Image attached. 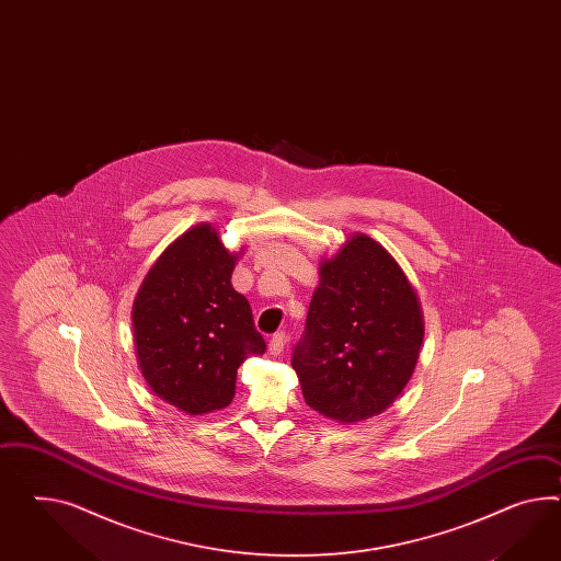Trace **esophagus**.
<instances>
[{"mask_svg": "<svg viewBox=\"0 0 561 561\" xmlns=\"http://www.w3.org/2000/svg\"><path fill=\"white\" fill-rule=\"evenodd\" d=\"M286 343H288V334L284 333V331H277L270 339V351H272L273 355H279L286 348Z\"/></svg>", "mask_w": 561, "mask_h": 561, "instance_id": "34e87169", "label": "esophagus"}]
</instances>
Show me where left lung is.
Wrapping results in <instances>:
<instances>
[{
  "label": "left lung",
  "instance_id": "8db88e82",
  "mask_svg": "<svg viewBox=\"0 0 561 561\" xmlns=\"http://www.w3.org/2000/svg\"><path fill=\"white\" fill-rule=\"evenodd\" d=\"M424 336L416 291L379 242L355 234L320 265L291 351L306 404L339 423L388 409L404 390Z\"/></svg>",
  "mask_w": 561,
  "mask_h": 561
}]
</instances>
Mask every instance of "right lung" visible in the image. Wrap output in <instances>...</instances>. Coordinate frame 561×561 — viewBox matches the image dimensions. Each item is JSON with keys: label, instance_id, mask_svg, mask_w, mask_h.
<instances>
[{"label": "right lung", "instance_id": "add662e5", "mask_svg": "<svg viewBox=\"0 0 561 561\" xmlns=\"http://www.w3.org/2000/svg\"><path fill=\"white\" fill-rule=\"evenodd\" d=\"M237 257L210 225L187 230L152 265L133 310L138 364L152 392L187 414L225 409L247 353H265Z\"/></svg>", "mask_w": 561, "mask_h": 561}]
</instances>
